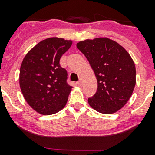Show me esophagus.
<instances>
[{
  "label": "esophagus",
  "instance_id": "34e87169",
  "mask_svg": "<svg viewBox=\"0 0 155 155\" xmlns=\"http://www.w3.org/2000/svg\"><path fill=\"white\" fill-rule=\"evenodd\" d=\"M77 84H78V85H82V84H83V78H81L79 79L78 81L77 82Z\"/></svg>",
  "mask_w": 155,
  "mask_h": 155
}]
</instances>
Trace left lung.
<instances>
[{"label":"left lung","instance_id":"1","mask_svg":"<svg viewBox=\"0 0 155 155\" xmlns=\"http://www.w3.org/2000/svg\"><path fill=\"white\" fill-rule=\"evenodd\" d=\"M96 77L98 88L90 106L104 114L122 109L132 95L136 84V68L128 52L108 38L86 39L77 43Z\"/></svg>","mask_w":155,"mask_h":155}]
</instances>
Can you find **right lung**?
<instances>
[{
  "mask_svg": "<svg viewBox=\"0 0 155 155\" xmlns=\"http://www.w3.org/2000/svg\"><path fill=\"white\" fill-rule=\"evenodd\" d=\"M72 41L49 38L35 45L23 59L19 84L25 99L42 115L57 113L67 104L72 87L67 82L68 72L60 60Z\"/></svg>",
  "mask_w": 155,
  "mask_h": 155,
  "instance_id": "right-lung-1",
  "label": "right lung"
}]
</instances>
